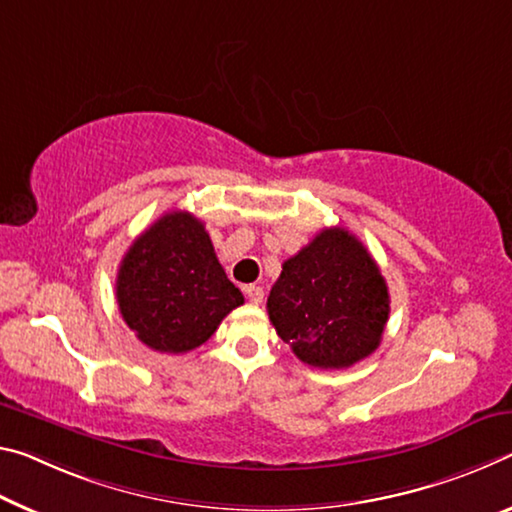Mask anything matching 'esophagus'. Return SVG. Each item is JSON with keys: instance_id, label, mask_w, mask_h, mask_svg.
<instances>
[{"instance_id": "1", "label": "esophagus", "mask_w": 512, "mask_h": 512, "mask_svg": "<svg viewBox=\"0 0 512 512\" xmlns=\"http://www.w3.org/2000/svg\"><path fill=\"white\" fill-rule=\"evenodd\" d=\"M246 296L250 298V303H262L264 300V289L262 287H257V285H248L246 287Z\"/></svg>"}]
</instances>
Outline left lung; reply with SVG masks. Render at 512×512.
<instances>
[{
    "mask_svg": "<svg viewBox=\"0 0 512 512\" xmlns=\"http://www.w3.org/2000/svg\"><path fill=\"white\" fill-rule=\"evenodd\" d=\"M266 310L300 362L348 369L380 346L387 282L355 234L326 227L282 264Z\"/></svg>",
    "mask_w": 512,
    "mask_h": 512,
    "instance_id": "obj_1",
    "label": "left lung"
}]
</instances>
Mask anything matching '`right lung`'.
<instances>
[{"mask_svg":"<svg viewBox=\"0 0 512 512\" xmlns=\"http://www.w3.org/2000/svg\"><path fill=\"white\" fill-rule=\"evenodd\" d=\"M120 314L159 353H189L214 335L243 294L227 280L205 223L189 212L157 218L123 257Z\"/></svg>","mask_w":512,"mask_h":512,"instance_id":"add662e5","label":"right lung"}]
</instances>
